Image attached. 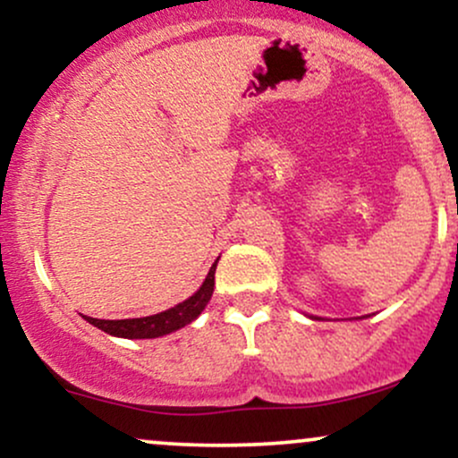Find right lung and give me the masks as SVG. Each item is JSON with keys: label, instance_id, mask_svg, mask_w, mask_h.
<instances>
[{"label": "right lung", "instance_id": "obj_1", "mask_svg": "<svg viewBox=\"0 0 458 458\" xmlns=\"http://www.w3.org/2000/svg\"><path fill=\"white\" fill-rule=\"evenodd\" d=\"M215 267L208 271L207 280H204L202 286L196 295H191L187 301L178 303V306L165 310V312L152 314V317H141V318H123V320H103V318H92L83 317L88 323L94 325V327L103 329L105 334L118 335V338H159V335L172 334V331L185 327V325L191 323L193 318L199 317L204 306L208 303V299L213 295L215 286Z\"/></svg>", "mask_w": 458, "mask_h": 458}]
</instances>
